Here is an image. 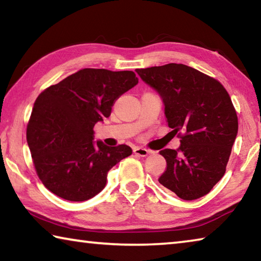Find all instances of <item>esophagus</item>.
Masks as SVG:
<instances>
[{
	"mask_svg": "<svg viewBox=\"0 0 261 261\" xmlns=\"http://www.w3.org/2000/svg\"><path fill=\"white\" fill-rule=\"evenodd\" d=\"M134 152H135L136 155L141 156V158L147 156L148 154L151 153V151H148V149H146V148H143V147H136V148L134 149Z\"/></svg>",
	"mask_w": 261,
	"mask_h": 261,
	"instance_id": "obj_1",
	"label": "esophagus"
}]
</instances>
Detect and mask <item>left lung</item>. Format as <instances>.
Segmentation results:
<instances>
[{
    "label": "left lung",
    "mask_w": 261,
    "mask_h": 261,
    "mask_svg": "<svg viewBox=\"0 0 261 261\" xmlns=\"http://www.w3.org/2000/svg\"><path fill=\"white\" fill-rule=\"evenodd\" d=\"M136 72L161 96L168 125L180 138L178 149L160 151L167 169L159 182L180 199L205 196L226 173L238 131L228 92L216 79L184 64Z\"/></svg>",
    "instance_id": "obj_1"
}]
</instances>
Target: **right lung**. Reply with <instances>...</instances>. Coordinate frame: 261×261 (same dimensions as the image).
Returning a JSON list of instances; mask_svg holds the SVG:
<instances>
[{
    "instance_id": "obj_1",
    "label": "right lung",
    "mask_w": 261,
    "mask_h": 261,
    "mask_svg": "<svg viewBox=\"0 0 261 261\" xmlns=\"http://www.w3.org/2000/svg\"><path fill=\"white\" fill-rule=\"evenodd\" d=\"M137 84L134 71L83 69L38 96L26 139L39 178L49 191L70 201L91 199L105 188L108 171L131 155L127 145L95 143L93 127Z\"/></svg>"
}]
</instances>
